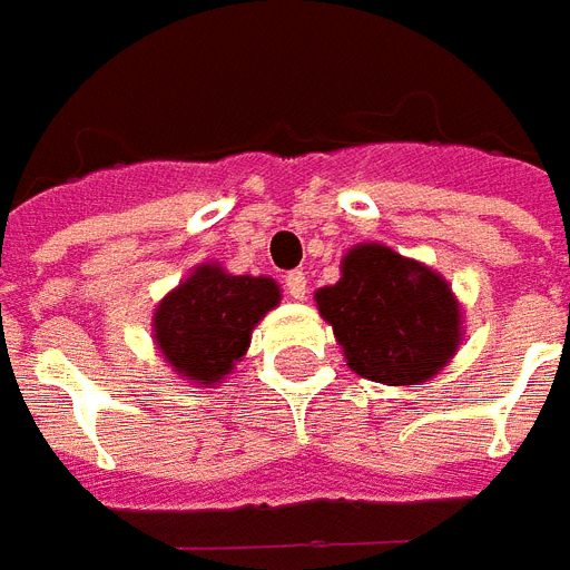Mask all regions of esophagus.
<instances>
[{
	"instance_id": "obj_1",
	"label": "esophagus",
	"mask_w": 570,
	"mask_h": 570,
	"mask_svg": "<svg viewBox=\"0 0 570 570\" xmlns=\"http://www.w3.org/2000/svg\"><path fill=\"white\" fill-rule=\"evenodd\" d=\"M306 285H308V279L303 271H291L288 276H285V291H288L294 299H306V294H308Z\"/></svg>"
}]
</instances>
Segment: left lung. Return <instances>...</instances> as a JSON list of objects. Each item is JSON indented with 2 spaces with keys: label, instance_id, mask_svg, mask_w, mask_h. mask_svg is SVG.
<instances>
[{
  "label": "left lung",
  "instance_id": "8db88e82",
  "mask_svg": "<svg viewBox=\"0 0 570 570\" xmlns=\"http://www.w3.org/2000/svg\"><path fill=\"white\" fill-rule=\"evenodd\" d=\"M347 364L385 385H421L456 356L462 306L448 279L382 244H358L314 294Z\"/></svg>",
  "mask_w": 570,
  "mask_h": 570
}]
</instances>
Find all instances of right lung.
I'll return each mask as SVG.
<instances>
[{
	"mask_svg": "<svg viewBox=\"0 0 570 570\" xmlns=\"http://www.w3.org/2000/svg\"><path fill=\"white\" fill-rule=\"evenodd\" d=\"M271 276H232L206 262L158 303L153 317L164 362L181 380L212 389L244 358L256 323L279 306Z\"/></svg>",
	"mask_w": 570,
	"mask_h": 570,
	"instance_id": "1",
	"label": "right lung"
}]
</instances>
